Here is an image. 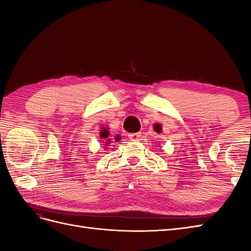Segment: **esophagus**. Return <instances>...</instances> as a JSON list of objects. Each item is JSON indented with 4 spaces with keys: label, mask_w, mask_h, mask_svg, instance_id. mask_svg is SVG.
<instances>
[{
    "label": "esophagus",
    "mask_w": 251,
    "mask_h": 251,
    "mask_svg": "<svg viewBox=\"0 0 251 251\" xmlns=\"http://www.w3.org/2000/svg\"><path fill=\"white\" fill-rule=\"evenodd\" d=\"M141 133H132V134H128V138L131 140H138L140 138Z\"/></svg>",
    "instance_id": "esophagus-1"
}]
</instances>
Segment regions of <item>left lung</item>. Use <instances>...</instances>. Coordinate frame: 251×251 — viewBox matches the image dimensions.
<instances>
[{
	"label": "left lung",
	"mask_w": 251,
	"mask_h": 251,
	"mask_svg": "<svg viewBox=\"0 0 251 251\" xmlns=\"http://www.w3.org/2000/svg\"><path fill=\"white\" fill-rule=\"evenodd\" d=\"M155 131H156V132H158V133H160V132H161V126L155 125Z\"/></svg>",
	"instance_id": "obj_1"
}]
</instances>
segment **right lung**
I'll list each match as a JSON object with an SVG mask.
<instances>
[{"label":"right lung","instance_id":"add662e5","mask_svg":"<svg viewBox=\"0 0 251 251\" xmlns=\"http://www.w3.org/2000/svg\"><path fill=\"white\" fill-rule=\"evenodd\" d=\"M108 136H109V132H108L107 130H103V131H101V132H100V137H102L103 139H104V138H107ZM118 138H119V136H116V138H115V139L117 140ZM108 141H109L108 143H110V139H109ZM104 146H107V144H104Z\"/></svg>","mask_w":251,"mask_h":251}]
</instances>
